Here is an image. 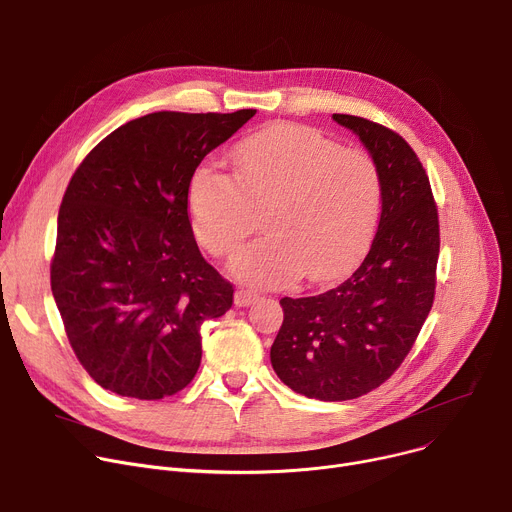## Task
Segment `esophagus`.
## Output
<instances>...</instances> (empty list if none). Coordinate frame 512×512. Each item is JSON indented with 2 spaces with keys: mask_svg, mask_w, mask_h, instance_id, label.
<instances>
[{
  "mask_svg": "<svg viewBox=\"0 0 512 512\" xmlns=\"http://www.w3.org/2000/svg\"><path fill=\"white\" fill-rule=\"evenodd\" d=\"M257 298H259V294L253 292V290L238 288V290L234 292V304H236V306H249V304H253Z\"/></svg>",
  "mask_w": 512,
  "mask_h": 512,
  "instance_id": "34e87169",
  "label": "esophagus"
}]
</instances>
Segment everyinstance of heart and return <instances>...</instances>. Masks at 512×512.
<instances>
[{
  "label": "heart",
  "mask_w": 512,
  "mask_h": 512,
  "mask_svg": "<svg viewBox=\"0 0 512 512\" xmlns=\"http://www.w3.org/2000/svg\"><path fill=\"white\" fill-rule=\"evenodd\" d=\"M234 179L210 164L191 175L187 206L197 241L228 255L257 228L267 232L238 251L232 271L253 284H286L304 274L325 282L346 274L377 236L385 179L368 152L342 148L321 131L280 123L232 152Z\"/></svg>",
  "instance_id": "obj_1"
}]
</instances>
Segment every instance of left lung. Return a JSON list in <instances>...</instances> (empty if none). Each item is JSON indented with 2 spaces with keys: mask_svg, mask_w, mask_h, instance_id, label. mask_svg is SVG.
Masks as SVG:
<instances>
[{
  "mask_svg": "<svg viewBox=\"0 0 512 512\" xmlns=\"http://www.w3.org/2000/svg\"><path fill=\"white\" fill-rule=\"evenodd\" d=\"M352 129L385 179L377 236L352 274L304 298H282L284 323L271 366L292 391L346 401L381 387L401 366L432 309L440 249L438 210L426 170L399 133L364 117Z\"/></svg>",
  "mask_w": 512,
  "mask_h": 512,
  "instance_id": "1",
  "label": "left lung"
}]
</instances>
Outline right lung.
Segmentation results:
<instances>
[{
	"instance_id": "add662e5",
	"label": "right lung",
	"mask_w": 512,
	"mask_h": 512,
	"mask_svg": "<svg viewBox=\"0 0 512 512\" xmlns=\"http://www.w3.org/2000/svg\"><path fill=\"white\" fill-rule=\"evenodd\" d=\"M257 111H158L98 142L65 189L51 290L70 346L107 391L164 399L201 362V323L234 288L201 257L187 189L199 162Z\"/></svg>"
}]
</instances>
